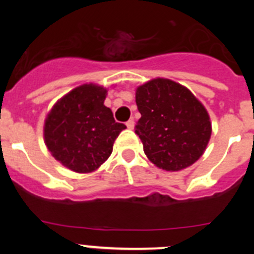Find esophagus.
<instances>
[{"instance_id": "esophagus-1", "label": "esophagus", "mask_w": 254, "mask_h": 254, "mask_svg": "<svg viewBox=\"0 0 254 254\" xmlns=\"http://www.w3.org/2000/svg\"><path fill=\"white\" fill-rule=\"evenodd\" d=\"M126 126H127V128H128V129H133V127H134L133 120H129L128 122L126 123Z\"/></svg>"}]
</instances>
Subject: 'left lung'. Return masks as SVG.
Here are the masks:
<instances>
[{"label": "left lung", "mask_w": 254, "mask_h": 254, "mask_svg": "<svg viewBox=\"0 0 254 254\" xmlns=\"http://www.w3.org/2000/svg\"><path fill=\"white\" fill-rule=\"evenodd\" d=\"M141 118L136 134L147 159L167 172H178L196 163L211 137L206 108L183 85L169 78H152L136 89Z\"/></svg>", "instance_id": "1"}]
</instances>
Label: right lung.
<instances>
[{"label":"right lung","mask_w":254,"mask_h":254,"mask_svg":"<svg viewBox=\"0 0 254 254\" xmlns=\"http://www.w3.org/2000/svg\"><path fill=\"white\" fill-rule=\"evenodd\" d=\"M108 90L84 84L57 100L44 121V142L67 169L91 173L111 156L113 143L126 128L104 105Z\"/></svg>","instance_id":"1"}]
</instances>
